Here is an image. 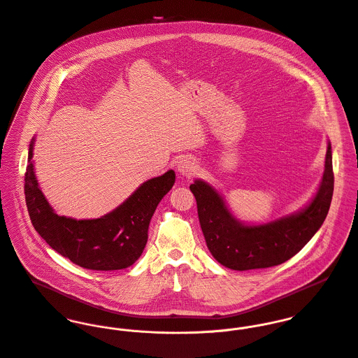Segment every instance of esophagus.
Here are the masks:
<instances>
[{"instance_id":"1","label":"esophagus","mask_w":358,"mask_h":358,"mask_svg":"<svg viewBox=\"0 0 358 358\" xmlns=\"http://www.w3.org/2000/svg\"><path fill=\"white\" fill-rule=\"evenodd\" d=\"M176 171L182 176H193L197 172V164L190 157H183L176 165Z\"/></svg>"}]
</instances>
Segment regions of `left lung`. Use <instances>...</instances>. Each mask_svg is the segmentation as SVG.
<instances>
[{"mask_svg":"<svg viewBox=\"0 0 358 358\" xmlns=\"http://www.w3.org/2000/svg\"><path fill=\"white\" fill-rule=\"evenodd\" d=\"M206 247L231 270L266 268L296 255L324 223L334 194L332 150L328 142L325 168L313 200L298 212L262 224H245L227 208L215 187L201 179L190 185Z\"/></svg>","mask_w":358,"mask_h":358,"instance_id":"1","label":"left lung"}]
</instances>
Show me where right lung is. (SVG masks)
<instances>
[{
	"mask_svg": "<svg viewBox=\"0 0 358 358\" xmlns=\"http://www.w3.org/2000/svg\"><path fill=\"white\" fill-rule=\"evenodd\" d=\"M29 149L24 175L26 205L36 231L57 254L90 270H121L132 266L145 250L154 210L175 183L169 169L142 183L122 204L98 219H73L57 215L41 192Z\"/></svg>",
	"mask_w": 358,
	"mask_h": 358,
	"instance_id": "add662e5",
	"label": "right lung"
}]
</instances>
